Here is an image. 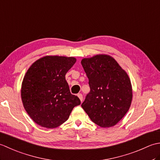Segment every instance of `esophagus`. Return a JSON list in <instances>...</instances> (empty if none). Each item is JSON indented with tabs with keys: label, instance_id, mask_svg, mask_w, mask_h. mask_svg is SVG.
<instances>
[{
	"label": "esophagus",
	"instance_id": "1",
	"mask_svg": "<svg viewBox=\"0 0 160 160\" xmlns=\"http://www.w3.org/2000/svg\"><path fill=\"white\" fill-rule=\"evenodd\" d=\"M78 98H80V101L82 102V100H83V96H82V95L81 94V93H78Z\"/></svg>",
	"mask_w": 160,
	"mask_h": 160
}]
</instances>
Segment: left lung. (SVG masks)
<instances>
[{"mask_svg": "<svg viewBox=\"0 0 160 160\" xmlns=\"http://www.w3.org/2000/svg\"><path fill=\"white\" fill-rule=\"evenodd\" d=\"M81 64L89 78L90 92L82 104L95 124L103 128L113 127L131 107V80L113 58L99 54L83 58Z\"/></svg>", "mask_w": 160, "mask_h": 160, "instance_id": "left-lung-1", "label": "left lung"}]
</instances>
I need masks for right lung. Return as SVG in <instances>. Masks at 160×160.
I'll use <instances>...</instances> for the list:
<instances>
[{"label": "right lung", "mask_w": 160, "mask_h": 160, "mask_svg": "<svg viewBox=\"0 0 160 160\" xmlns=\"http://www.w3.org/2000/svg\"><path fill=\"white\" fill-rule=\"evenodd\" d=\"M76 62L74 57L47 56L33 62L27 71L21 98L27 113L36 124L56 128L80 104L78 97L71 93L65 79L67 72Z\"/></svg>", "instance_id": "obj_1"}]
</instances>
